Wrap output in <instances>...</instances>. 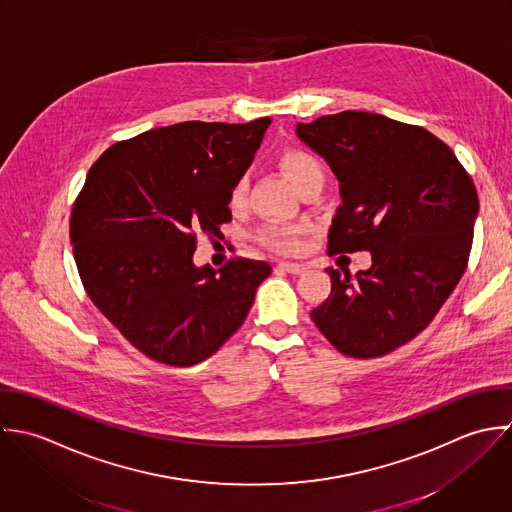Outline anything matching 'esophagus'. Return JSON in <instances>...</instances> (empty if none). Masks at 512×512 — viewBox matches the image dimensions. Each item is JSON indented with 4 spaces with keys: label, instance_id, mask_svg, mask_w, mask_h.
<instances>
[{
    "label": "esophagus",
    "instance_id": "obj_1",
    "mask_svg": "<svg viewBox=\"0 0 512 512\" xmlns=\"http://www.w3.org/2000/svg\"><path fill=\"white\" fill-rule=\"evenodd\" d=\"M278 268H282L288 274H304L306 272V266L298 264V262H280Z\"/></svg>",
    "mask_w": 512,
    "mask_h": 512
}]
</instances>
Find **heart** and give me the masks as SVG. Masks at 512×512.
I'll return each mask as SVG.
<instances>
[{
    "label": "heart",
    "instance_id": "b5f03b06",
    "mask_svg": "<svg viewBox=\"0 0 512 512\" xmlns=\"http://www.w3.org/2000/svg\"><path fill=\"white\" fill-rule=\"evenodd\" d=\"M280 167L292 178V182L296 184L298 190H302L314 182H324V167H322L320 159L308 151H300V149L286 151L280 157ZM246 192H248V178L242 176L232 186L230 204L242 206L246 200ZM298 236H300V228L284 226V224H266L258 232V240L262 244H266L268 248L286 250V252H292L298 248Z\"/></svg>",
    "mask_w": 512,
    "mask_h": 512
}]
</instances>
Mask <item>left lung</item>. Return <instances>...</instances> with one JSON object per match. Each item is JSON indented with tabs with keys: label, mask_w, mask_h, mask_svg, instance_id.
Returning <instances> with one entry per match:
<instances>
[{
	"label": "left lung",
	"mask_w": 512,
	"mask_h": 512,
	"mask_svg": "<svg viewBox=\"0 0 512 512\" xmlns=\"http://www.w3.org/2000/svg\"><path fill=\"white\" fill-rule=\"evenodd\" d=\"M296 135L340 180L330 252H371V268H328L312 310L349 357H379L419 336L465 274L479 196L455 153L423 127L365 111L298 123Z\"/></svg>",
	"instance_id": "left-lung-1"
}]
</instances>
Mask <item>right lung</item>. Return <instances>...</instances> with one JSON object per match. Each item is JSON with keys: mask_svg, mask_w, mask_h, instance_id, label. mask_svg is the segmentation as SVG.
I'll list each match as a JSON object with an SVG mask.
<instances>
[{"mask_svg": "<svg viewBox=\"0 0 512 512\" xmlns=\"http://www.w3.org/2000/svg\"><path fill=\"white\" fill-rule=\"evenodd\" d=\"M186 121L109 147L69 220L81 282L99 312L147 357L204 361L246 320L272 268L236 258L194 266L198 234L232 220L230 192L270 127Z\"/></svg>", "mask_w": 512, "mask_h": 512, "instance_id": "right-lung-1", "label": "right lung"}]
</instances>
